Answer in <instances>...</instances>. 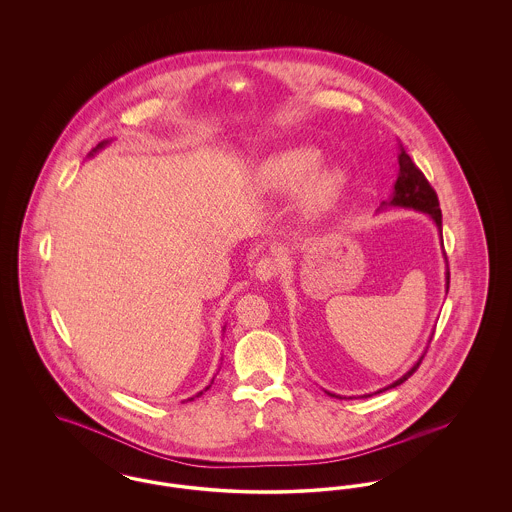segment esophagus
<instances>
[{"label": "esophagus", "instance_id": "obj_1", "mask_svg": "<svg viewBox=\"0 0 512 512\" xmlns=\"http://www.w3.org/2000/svg\"><path fill=\"white\" fill-rule=\"evenodd\" d=\"M254 273H256V277H258L260 281H270V279H273V277L277 275V264H275V260L270 258V256H262V258L256 262Z\"/></svg>", "mask_w": 512, "mask_h": 512}]
</instances>
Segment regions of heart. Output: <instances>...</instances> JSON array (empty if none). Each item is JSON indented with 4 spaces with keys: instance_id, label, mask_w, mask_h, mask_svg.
<instances>
[{
    "instance_id": "b5f03b06",
    "label": "heart",
    "mask_w": 512,
    "mask_h": 512,
    "mask_svg": "<svg viewBox=\"0 0 512 512\" xmlns=\"http://www.w3.org/2000/svg\"><path fill=\"white\" fill-rule=\"evenodd\" d=\"M322 153L312 145H295L270 155L256 172V184L268 194H289L301 188V211L308 219L328 213L340 202L347 172L338 165L318 169Z\"/></svg>"
}]
</instances>
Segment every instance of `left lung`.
Returning <instances> with one entry per match:
<instances>
[{"instance_id":"obj_1","label":"left lung","mask_w":512,"mask_h":512,"mask_svg":"<svg viewBox=\"0 0 512 512\" xmlns=\"http://www.w3.org/2000/svg\"><path fill=\"white\" fill-rule=\"evenodd\" d=\"M400 147H402V145H400ZM398 165H400V171H398V178H396V184H394V194H392L390 202H384L382 207L392 205V207H406V209H415V211L427 213V215L435 221V225H437V229H439V235H441V239H443V213H441V207H439L437 192L433 190V186L429 184V180L425 178V174L419 171L417 165L411 161V157L406 153L404 147L400 149ZM443 254L444 260H446V252H443ZM448 285H450V272H448V260H446V293H448ZM423 357H425V355L419 357V361L409 369L406 375L402 376V378H398L396 382H392L390 386L378 390L375 394H380V392L390 390V388H396V386H400L402 382H406L409 376L413 375V373L419 369ZM328 394H330V392H328ZM330 396L341 398V396H336V394H330ZM367 396H371V394H367Z\"/></svg>"}]
</instances>
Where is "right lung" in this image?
I'll return each mask as SVG.
<instances>
[{
	"label": "right lung",
	"instance_id": "obj_1",
	"mask_svg": "<svg viewBox=\"0 0 512 512\" xmlns=\"http://www.w3.org/2000/svg\"><path fill=\"white\" fill-rule=\"evenodd\" d=\"M106 143H108V141H101V143H99V145H97V147H95V149H93V151H91V155H93V153H97V151H99V149H103L104 145H106ZM211 382H213V380H211ZM209 386H211V384H209ZM209 386H207V388H209ZM207 388H205V390H207ZM202 394H204V392H200V394H198V396H202ZM190 400H194V398H190Z\"/></svg>",
	"mask_w": 512,
	"mask_h": 512
}]
</instances>
